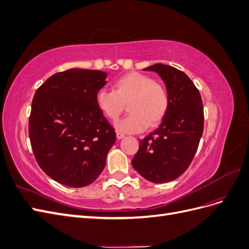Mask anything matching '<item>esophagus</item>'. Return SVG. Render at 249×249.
Listing matches in <instances>:
<instances>
[{
  "label": "esophagus",
  "mask_w": 249,
  "mask_h": 249,
  "mask_svg": "<svg viewBox=\"0 0 249 249\" xmlns=\"http://www.w3.org/2000/svg\"><path fill=\"white\" fill-rule=\"evenodd\" d=\"M116 137H117V139H122V138L124 137V134L120 133V132H117V133H116Z\"/></svg>",
  "instance_id": "1"
}]
</instances>
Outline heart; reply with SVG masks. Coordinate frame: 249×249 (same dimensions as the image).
Masks as SVG:
<instances>
[{"label": "heart", "mask_w": 249, "mask_h": 249, "mask_svg": "<svg viewBox=\"0 0 249 249\" xmlns=\"http://www.w3.org/2000/svg\"><path fill=\"white\" fill-rule=\"evenodd\" d=\"M95 102L103 114L116 120L129 102V115L116 123L117 130L138 133L147 125L159 124L169 106L167 90L152 77L131 71L114 82V90L102 88L96 92Z\"/></svg>", "instance_id": "heart-1"}]
</instances>
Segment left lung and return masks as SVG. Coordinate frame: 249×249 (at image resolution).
<instances>
[{
    "label": "left lung",
    "mask_w": 249,
    "mask_h": 249,
    "mask_svg": "<svg viewBox=\"0 0 249 249\" xmlns=\"http://www.w3.org/2000/svg\"><path fill=\"white\" fill-rule=\"evenodd\" d=\"M165 83L169 97L159 127L139 141L133 167L152 183H167L189 167L203 132V106L194 83L185 72L161 63L146 67Z\"/></svg>",
    "instance_id": "8db88e82"
}]
</instances>
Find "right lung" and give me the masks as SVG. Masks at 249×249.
Returning a JSON list of instances; mask_svg holds the SVG:
<instances>
[{
  "mask_svg": "<svg viewBox=\"0 0 249 249\" xmlns=\"http://www.w3.org/2000/svg\"><path fill=\"white\" fill-rule=\"evenodd\" d=\"M107 73L71 69L37 88L29 117L36 162L56 182L84 187L97 178L116 133L95 102Z\"/></svg>",
  "mask_w": 249,
  "mask_h": 249,
  "instance_id": "add662e5",
  "label": "right lung"
}]
</instances>
